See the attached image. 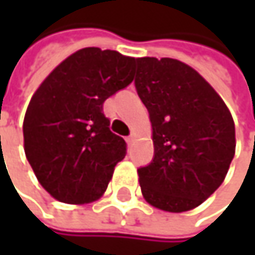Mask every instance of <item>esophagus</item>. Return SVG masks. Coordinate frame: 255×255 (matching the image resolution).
<instances>
[{
  "label": "esophagus",
  "mask_w": 255,
  "mask_h": 255,
  "mask_svg": "<svg viewBox=\"0 0 255 255\" xmlns=\"http://www.w3.org/2000/svg\"><path fill=\"white\" fill-rule=\"evenodd\" d=\"M132 141H134V134H131V135H128L127 137L128 144H132Z\"/></svg>",
  "instance_id": "esophagus-1"
}]
</instances>
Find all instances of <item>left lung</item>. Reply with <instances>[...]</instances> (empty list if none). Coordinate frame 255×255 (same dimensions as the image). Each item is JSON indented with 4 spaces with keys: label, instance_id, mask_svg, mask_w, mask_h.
Returning a JSON list of instances; mask_svg holds the SVG:
<instances>
[{
    "label": "left lung",
    "instance_id": "1",
    "mask_svg": "<svg viewBox=\"0 0 255 255\" xmlns=\"http://www.w3.org/2000/svg\"><path fill=\"white\" fill-rule=\"evenodd\" d=\"M135 88L149 111L153 161L137 170L152 207L183 213L199 207L225 181L235 156V123L219 93L189 65L137 59Z\"/></svg>",
    "mask_w": 255,
    "mask_h": 255
}]
</instances>
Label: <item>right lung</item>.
<instances>
[{
	"instance_id": "right-lung-1",
	"label": "right lung",
	"mask_w": 255,
	"mask_h": 255,
	"mask_svg": "<svg viewBox=\"0 0 255 255\" xmlns=\"http://www.w3.org/2000/svg\"><path fill=\"white\" fill-rule=\"evenodd\" d=\"M134 57L87 47L57 65L23 120L25 153L39 184L72 205L102 198L127 144L109 129L103 103L134 79Z\"/></svg>"
}]
</instances>
